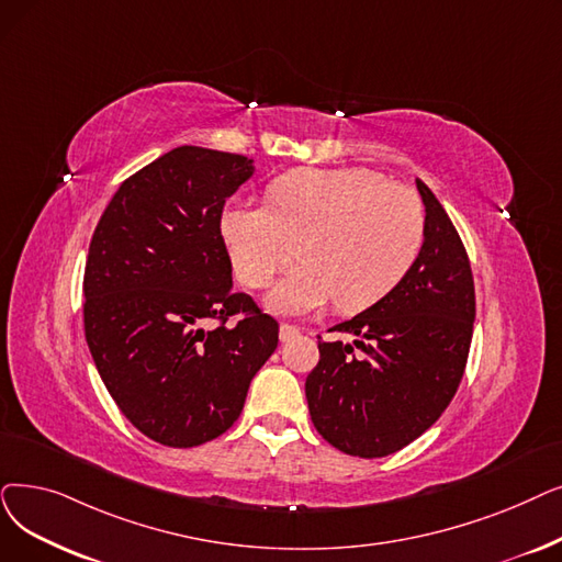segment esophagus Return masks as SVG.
Here are the masks:
<instances>
[{
  "instance_id": "esophagus-1",
  "label": "esophagus",
  "mask_w": 562,
  "mask_h": 562,
  "mask_svg": "<svg viewBox=\"0 0 562 562\" xmlns=\"http://www.w3.org/2000/svg\"><path fill=\"white\" fill-rule=\"evenodd\" d=\"M299 328L296 326H289V324H282L280 326V341H289V339H294V337H299Z\"/></svg>"
}]
</instances>
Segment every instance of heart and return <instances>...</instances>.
<instances>
[{"label":"heart","instance_id":"heart-1","mask_svg":"<svg viewBox=\"0 0 562 562\" xmlns=\"http://www.w3.org/2000/svg\"><path fill=\"white\" fill-rule=\"evenodd\" d=\"M268 206L232 204L221 221L243 284L266 286L291 261L305 259L273 286L266 305L305 314L335 299L358 312L390 294L425 243V206L413 190L372 169H294L266 192Z\"/></svg>","mask_w":562,"mask_h":562}]
</instances>
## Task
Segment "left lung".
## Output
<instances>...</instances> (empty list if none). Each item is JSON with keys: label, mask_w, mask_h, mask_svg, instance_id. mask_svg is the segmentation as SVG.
<instances>
[{"label": "left lung", "mask_w": 562, "mask_h": 562, "mask_svg": "<svg viewBox=\"0 0 562 562\" xmlns=\"http://www.w3.org/2000/svg\"><path fill=\"white\" fill-rule=\"evenodd\" d=\"M416 186L427 221L420 257L390 294L330 328L353 335V345L319 341V364L305 381L316 431L353 457H385L416 441L441 418L467 368L471 263L441 202L420 179Z\"/></svg>", "instance_id": "8db88e82"}]
</instances>
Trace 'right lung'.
Returning <instances> with one entry per match:
<instances>
[{"mask_svg": "<svg viewBox=\"0 0 562 562\" xmlns=\"http://www.w3.org/2000/svg\"><path fill=\"white\" fill-rule=\"evenodd\" d=\"M255 160L177 146L126 179L93 232L85 335L108 393L156 443L202 446L240 416L278 322L236 294L221 234ZM243 313L236 325L228 316ZM209 318L222 324L206 331Z\"/></svg>", "mask_w": 562, "mask_h": 562, "instance_id": "add662e5", "label": "right lung"}]
</instances>
